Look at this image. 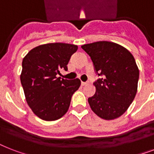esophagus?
I'll list each match as a JSON object with an SVG mask.
<instances>
[{"label": "esophagus", "instance_id": "esophagus-1", "mask_svg": "<svg viewBox=\"0 0 154 154\" xmlns=\"http://www.w3.org/2000/svg\"><path fill=\"white\" fill-rule=\"evenodd\" d=\"M88 84H89L88 82H82V85H83V86H85V85H88Z\"/></svg>", "mask_w": 154, "mask_h": 154}]
</instances>
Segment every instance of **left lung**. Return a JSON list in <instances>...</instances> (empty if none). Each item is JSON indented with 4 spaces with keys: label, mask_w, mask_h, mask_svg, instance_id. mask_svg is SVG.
Masks as SVG:
<instances>
[{
    "label": "left lung",
    "mask_w": 154,
    "mask_h": 154,
    "mask_svg": "<svg viewBox=\"0 0 154 154\" xmlns=\"http://www.w3.org/2000/svg\"><path fill=\"white\" fill-rule=\"evenodd\" d=\"M91 57L97 73L102 78L94 83L97 92L88 99L93 112L105 120L124 114L137 91L139 69L132 53L111 42L82 45Z\"/></svg>",
    "instance_id": "8db88e82"
}]
</instances>
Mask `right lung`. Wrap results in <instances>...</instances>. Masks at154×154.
<instances>
[{
  "instance_id": "right-lung-1",
  "label": "right lung",
  "mask_w": 154,
  "mask_h": 154,
  "mask_svg": "<svg viewBox=\"0 0 154 154\" xmlns=\"http://www.w3.org/2000/svg\"><path fill=\"white\" fill-rule=\"evenodd\" d=\"M77 45L49 43L31 49L22 60L20 82L25 100L36 116L45 121H56L67 112L72 94L81 81L57 77L60 69L68 70L70 57Z\"/></svg>"
}]
</instances>
